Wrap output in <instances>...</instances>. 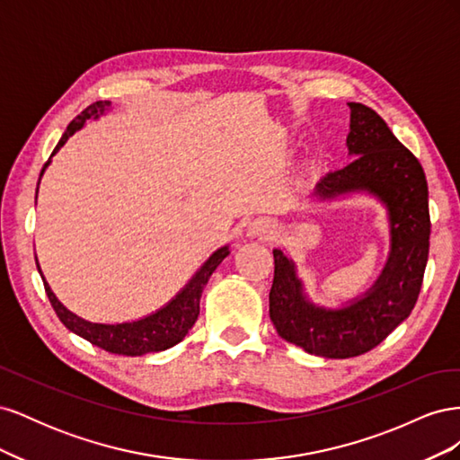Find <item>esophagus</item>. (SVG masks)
Listing matches in <instances>:
<instances>
[{
    "label": "esophagus",
    "instance_id": "obj_1",
    "mask_svg": "<svg viewBox=\"0 0 460 460\" xmlns=\"http://www.w3.org/2000/svg\"><path fill=\"white\" fill-rule=\"evenodd\" d=\"M247 235L249 238H262V240H269V238H272V225H270V220H264V218H257V220H253V222H249V226H247Z\"/></svg>",
    "mask_w": 460,
    "mask_h": 460
}]
</instances>
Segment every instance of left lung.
<instances>
[{"mask_svg": "<svg viewBox=\"0 0 460 460\" xmlns=\"http://www.w3.org/2000/svg\"><path fill=\"white\" fill-rule=\"evenodd\" d=\"M351 109L347 151L353 159L313 188L318 203L367 196L387 218L389 252L363 294L336 307L314 303L286 249H272L270 320L278 336L314 357L349 358L382 343L405 320L420 294L429 249L428 184L422 166L385 120L363 103Z\"/></svg>", "mask_w": 460, "mask_h": 460, "instance_id": "8db88e82", "label": "left lung"}]
</instances>
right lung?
<instances>
[{"mask_svg": "<svg viewBox=\"0 0 460 460\" xmlns=\"http://www.w3.org/2000/svg\"><path fill=\"white\" fill-rule=\"evenodd\" d=\"M111 109H113L111 102H97L82 111V113L66 127L59 144L55 146L51 157L66 144L68 137H71L75 132H78L80 128H84L86 122L97 120L100 117L107 115ZM51 157L48 159L44 169L40 172L38 186H40L41 176H44L46 169L51 164ZM36 199H38V191H36ZM228 255H230V243L218 247L217 252H213L211 257H208L196 270V274L190 278L186 286L180 288L178 294L172 299L166 301L161 309L153 311L142 318L124 320V323H92V320L82 318L71 309H66L65 305L58 299V296L53 294V289L49 288L46 276L38 264V257H36V267L41 280H44V288L49 297L51 307L55 309L59 320L68 330L76 333V336L84 338L92 345L102 347V349L109 353L142 357L147 353H159L164 349H171V347H174L176 343H180L186 338V333L191 330V326L196 324L198 320L203 288L207 286L208 278H211V274L217 270L218 264Z\"/></svg>", "mask_w": 460, "mask_h": 460, "instance_id": "add662e5", "label": "right lung"}]
</instances>
